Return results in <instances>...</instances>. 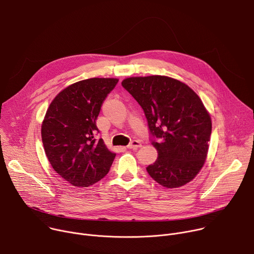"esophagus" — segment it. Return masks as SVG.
Instances as JSON below:
<instances>
[{
    "label": "esophagus",
    "mask_w": 254,
    "mask_h": 254,
    "mask_svg": "<svg viewBox=\"0 0 254 254\" xmlns=\"http://www.w3.org/2000/svg\"><path fill=\"white\" fill-rule=\"evenodd\" d=\"M141 147V143L139 140H136V139H133L131 140L128 144H127V148L128 149H132V150H135L137 148H140Z\"/></svg>",
    "instance_id": "34e87169"
}]
</instances>
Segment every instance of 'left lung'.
<instances>
[{"instance_id":"left-lung-1","label":"left lung","mask_w":254,"mask_h":254,"mask_svg":"<svg viewBox=\"0 0 254 254\" xmlns=\"http://www.w3.org/2000/svg\"><path fill=\"white\" fill-rule=\"evenodd\" d=\"M122 85L141 106L158 151L149 175L166 188L191 182L205 163L212 130L200 97L185 83L162 75L129 77Z\"/></svg>"}]
</instances>
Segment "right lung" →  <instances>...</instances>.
<instances>
[{"mask_svg":"<svg viewBox=\"0 0 254 254\" xmlns=\"http://www.w3.org/2000/svg\"><path fill=\"white\" fill-rule=\"evenodd\" d=\"M118 82L117 78H89L71 84L46 112L41 128L45 154L54 171L75 187L98 182L116 158L94 135L101 105Z\"/></svg>","mask_w":254,"mask_h":254,"instance_id":"1","label":"right lung"}]
</instances>
